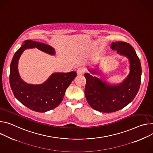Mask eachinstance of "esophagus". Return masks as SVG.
Instances as JSON below:
<instances>
[{
    "label": "esophagus",
    "mask_w": 153,
    "mask_h": 153,
    "mask_svg": "<svg viewBox=\"0 0 153 153\" xmlns=\"http://www.w3.org/2000/svg\"><path fill=\"white\" fill-rule=\"evenodd\" d=\"M84 71H85V69L83 68H79L77 69V73L78 75H80V74H82L84 73Z\"/></svg>",
    "instance_id": "obj_1"
}]
</instances>
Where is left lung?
Listing matches in <instances>:
<instances>
[{
  "label": "left lung",
  "mask_w": 153,
  "mask_h": 153,
  "mask_svg": "<svg viewBox=\"0 0 153 153\" xmlns=\"http://www.w3.org/2000/svg\"><path fill=\"white\" fill-rule=\"evenodd\" d=\"M110 48L129 59L130 72L126 79L120 84L110 85L92 75L98 73L97 69H90V73L84 75L87 102L93 109L104 113L116 112L129 104L139 90L141 83V63L133 47L126 42L117 41L112 42Z\"/></svg>",
  "instance_id": "left-lung-1"
}]
</instances>
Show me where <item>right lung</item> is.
<instances>
[{"mask_svg": "<svg viewBox=\"0 0 153 153\" xmlns=\"http://www.w3.org/2000/svg\"><path fill=\"white\" fill-rule=\"evenodd\" d=\"M36 48L50 55L55 49L46 44L25 40L16 52L10 65V84L15 98L24 105L37 112H45L57 107L62 102L66 90L77 76L75 71L53 73L43 84H28L21 78L18 72V60L27 49Z\"/></svg>", "mask_w": 153, "mask_h": 153, "instance_id": "right-lung-1", "label": "right lung"}]
</instances>
